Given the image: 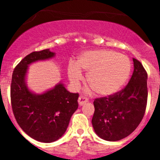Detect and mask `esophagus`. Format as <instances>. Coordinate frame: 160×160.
Segmentation results:
<instances>
[{
	"label": "esophagus",
	"instance_id": "esophagus-1",
	"mask_svg": "<svg viewBox=\"0 0 160 160\" xmlns=\"http://www.w3.org/2000/svg\"><path fill=\"white\" fill-rule=\"evenodd\" d=\"M87 102H88V98H87L84 97V96H80V97L78 98V103L80 106L84 105Z\"/></svg>",
	"mask_w": 160,
	"mask_h": 160
}]
</instances>
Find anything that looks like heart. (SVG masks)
<instances>
[{
    "label": "heart",
    "mask_w": 160,
    "mask_h": 160,
    "mask_svg": "<svg viewBox=\"0 0 160 160\" xmlns=\"http://www.w3.org/2000/svg\"><path fill=\"white\" fill-rule=\"evenodd\" d=\"M131 62L127 56L107 49H94L82 53L75 64L70 63L68 78L74 86L82 79L81 71L87 73L89 86L98 94L112 95L118 92L128 80Z\"/></svg>",
    "instance_id": "heart-1"
}]
</instances>
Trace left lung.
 <instances>
[{
    "instance_id": "obj_1",
    "label": "left lung",
    "mask_w": 160,
    "mask_h": 160,
    "mask_svg": "<svg viewBox=\"0 0 160 160\" xmlns=\"http://www.w3.org/2000/svg\"><path fill=\"white\" fill-rule=\"evenodd\" d=\"M133 74L125 88L94 101L93 128L104 140L118 141L131 135L145 114L148 73L139 61L133 58Z\"/></svg>"
}]
</instances>
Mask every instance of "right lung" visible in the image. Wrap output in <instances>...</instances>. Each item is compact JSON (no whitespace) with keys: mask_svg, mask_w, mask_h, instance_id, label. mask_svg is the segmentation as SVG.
<instances>
[{"mask_svg":"<svg viewBox=\"0 0 160 160\" xmlns=\"http://www.w3.org/2000/svg\"><path fill=\"white\" fill-rule=\"evenodd\" d=\"M54 56L49 49L28 54L14 69L11 82L12 109L18 125L29 136L42 142H54L62 136L78 107V94L68 91L62 82L40 94L28 88L25 78L29 65Z\"/></svg>","mask_w":160,"mask_h":160,"instance_id":"right-lung-1","label":"right lung"}]
</instances>
